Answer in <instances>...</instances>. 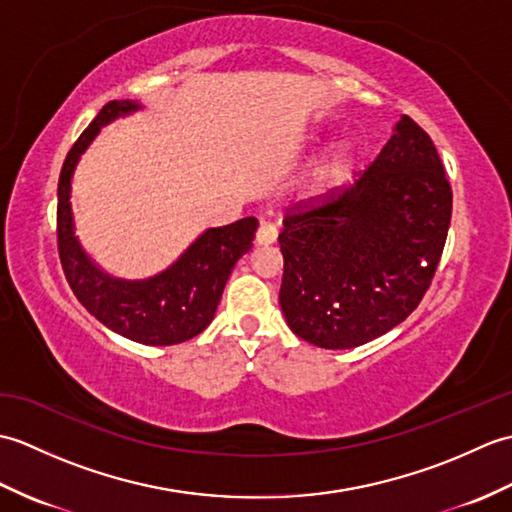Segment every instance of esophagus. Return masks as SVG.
<instances>
[{"label":"esophagus","mask_w":512,"mask_h":512,"mask_svg":"<svg viewBox=\"0 0 512 512\" xmlns=\"http://www.w3.org/2000/svg\"><path fill=\"white\" fill-rule=\"evenodd\" d=\"M275 239H277V226L275 224L264 222L262 226L257 228V244L268 246V244H273Z\"/></svg>","instance_id":"obj_1"}]
</instances>
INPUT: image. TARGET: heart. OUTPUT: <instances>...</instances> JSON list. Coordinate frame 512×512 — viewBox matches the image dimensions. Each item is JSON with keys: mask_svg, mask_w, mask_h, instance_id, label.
I'll return each mask as SVG.
<instances>
[{"mask_svg": "<svg viewBox=\"0 0 512 512\" xmlns=\"http://www.w3.org/2000/svg\"><path fill=\"white\" fill-rule=\"evenodd\" d=\"M352 165V154L350 151H343V154L336 158L334 162H332V167H330V173L332 176H336V173H341V171H345L347 167Z\"/></svg>", "mask_w": 512, "mask_h": 512, "instance_id": "heart-1", "label": "heart"}]
</instances>
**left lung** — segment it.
I'll return each mask as SVG.
<instances>
[{
	"label": "left lung",
	"mask_w": 512,
	"mask_h": 512,
	"mask_svg": "<svg viewBox=\"0 0 512 512\" xmlns=\"http://www.w3.org/2000/svg\"><path fill=\"white\" fill-rule=\"evenodd\" d=\"M453 191L409 116L350 187L295 204L279 233V303L299 339L350 350L418 308L440 264Z\"/></svg>",
	"instance_id": "obj_1"
}]
</instances>
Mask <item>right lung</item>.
Returning <instances> with one entry per match:
<instances>
[{
  "label": "right lung",
  "instance_id": "add662e5",
  "mask_svg": "<svg viewBox=\"0 0 512 512\" xmlns=\"http://www.w3.org/2000/svg\"><path fill=\"white\" fill-rule=\"evenodd\" d=\"M138 110L132 101H110L96 114L63 160L57 202V246L65 279L85 310L107 328L143 345H178L198 336L213 321L217 303L237 259L253 248L255 217L209 228L184 250L176 264L145 281L105 275L74 237L70 180L79 156L101 125Z\"/></svg>",
  "mask_w": 512,
  "mask_h": 512
}]
</instances>
